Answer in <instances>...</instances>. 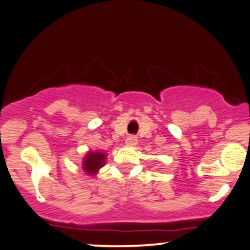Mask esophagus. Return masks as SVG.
I'll return each mask as SVG.
<instances>
[{
  "label": "esophagus",
  "instance_id": "34e87169",
  "mask_svg": "<svg viewBox=\"0 0 250 250\" xmlns=\"http://www.w3.org/2000/svg\"><path fill=\"white\" fill-rule=\"evenodd\" d=\"M137 137L136 136H129V137L125 140V145H128V146H135L136 144H137Z\"/></svg>",
  "mask_w": 250,
  "mask_h": 250
}]
</instances>
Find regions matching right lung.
<instances>
[{"label": "right lung", "instance_id": "obj_1", "mask_svg": "<svg viewBox=\"0 0 250 250\" xmlns=\"http://www.w3.org/2000/svg\"><path fill=\"white\" fill-rule=\"evenodd\" d=\"M106 163V153L100 152V151H88L83 160V169L87 175L97 174L98 170L105 165Z\"/></svg>", "mask_w": 250, "mask_h": 250}]
</instances>
